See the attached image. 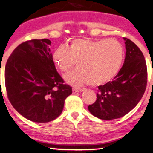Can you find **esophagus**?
<instances>
[{
  "mask_svg": "<svg viewBox=\"0 0 153 153\" xmlns=\"http://www.w3.org/2000/svg\"><path fill=\"white\" fill-rule=\"evenodd\" d=\"M80 90L78 88H73V94H77V93H78Z\"/></svg>",
  "mask_w": 153,
  "mask_h": 153,
  "instance_id": "obj_1",
  "label": "esophagus"
}]
</instances>
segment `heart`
Wrapping results in <instances>:
<instances>
[{
    "instance_id": "b5f03b06",
    "label": "heart",
    "mask_w": 153,
    "mask_h": 153,
    "mask_svg": "<svg viewBox=\"0 0 153 153\" xmlns=\"http://www.w3.org/2000/svg\"><path fill=\"white\" fill-rule=\"evenodd\" d=\"M124 59V47L115 39H75L52 54L54 63L63 73L71 71L77 62L78 69L65 77L73 86L106 83L118 74Z\"/></svg>"
}]
</instances>
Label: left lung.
<instances>
[{
	"mask_svg": "<svg viewBox=\"0 0 153 153\" xmlns=\"http://www.w3.org/2000/svg\"><path fill=\"white\" fill-rule=\"evenodd\" d=\"M125 41L124 65L111 82L99 85L96 101L88 108L91 114L103 120L124 117L143 97L147 86V69L140 48L129 39Z\"/></svg>",
	"mask_w": 153,
	"mask_h": 153,
	"instance_id": "8db88e82",
	"label": "left lung"
}]
</instances>
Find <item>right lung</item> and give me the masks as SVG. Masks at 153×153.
Returning a JSON list of instances; mask_svg holds the SVG:
<instances>
[{
	"instance_id": "right-lung-1",
	"label": "right lung",
	"mask_w": 153,
	"mask_h": 153,
	"mask_svg": "<svg viewBox=\"0 0 153 153\" xmlns=\"http://www.w3.org/2000/svg\"><path fill=\"white\" fill-rule=\"evenodd\" d=\"M48 39L19 45L7 60V96L17 111L31 122H49L62 113L72 88L56 70Z\"/></svg>"
}]
</instances>
